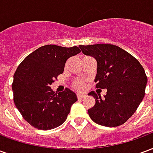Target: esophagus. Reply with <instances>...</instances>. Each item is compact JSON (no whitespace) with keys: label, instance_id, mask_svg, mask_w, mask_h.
I'll return each instance as SVG.
<instances>
[{"label":"esophagus","instance_id":"esophagus-1","mask_svg":"<svg viewBox=\"0 0 153 153\" xmlns=\"http://www.w3.org/2000/svg\"><path fill=\"white\" fill-rule=\"evenodd\" d=\"M77 97H78V98H79V99H82V98H83V97H85V94L79 93L78 94H77Z\"/></svg>","mask_w":153,"mask_h":153}]
</instances>
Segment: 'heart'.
<instances>
[{"mask_svg": "<svg viewBox=\"0 0 153 153\" xmlns=\"http://www.w3.org/2000/svg\"><path fill=\"white\" fill-rule=\"evenodd\" d=\"M73 86L75 89H82L83 88V83H81V82H75V83H74Z\"/></svg>", "mask_w": 153, "mask_h": 153, "instance_id": "obj_1", "label": "heart"}]
</instances>
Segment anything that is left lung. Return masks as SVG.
Returning a JSON list of instances; mask_svg holds the SVG:
<instances>
[{
    "label": "left lung",
    "instance_id": "8db88e82",
    "mask_svg": "<svg viewBox=\"0 0 153 153\" xmlns=\"http://www.w3.org/2000/svg\"><path fill=\"white\" fill-rule=\"evenodd\" d=\"M79 48L96 60L97 88L106 89L104 97L93 91L88 93L96 101L88 110L90 118L106 127L123 125L144 97L148 79L143 68L133 56L115 45H80Z\"/></svg>",
    "mask_w": 153,
    "mask_h": 153
}]
</instances>
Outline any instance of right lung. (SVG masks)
<instances>
[{
  "mask_svg": "<svg viewBox=\"0 0 153 153\" xmlns=\"http://www.w3.org/2000/svg\"><path fill=\"white\" fill-rule=\"evenodd\" d=\"M80 53L78 47L47 45L29 54L14 74L12 90L17 109L28 124L41 130L52 129L66 120L76 93L66 88L53 93L51 84L62 74L66 60Z\"/></svg>",
  "mask_w": 153,
  "mask_h": 153,
  "instance_id": "1",
  "label": "right lung"
}]
</instances>
